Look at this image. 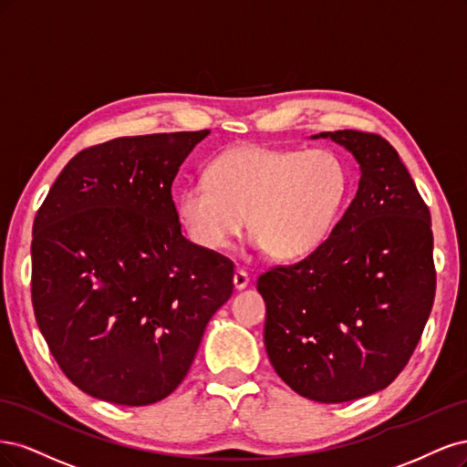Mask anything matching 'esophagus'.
<instances>
[{
  "instance_id": "obj_1",
  "label": "esophagus",
  "mask_w": 467,
  "mask_h": 467,
  "mask_svg": "<svg viewBox=\"0 0 467 467\" xmlns=\"http://www.w3.org/2000/svg\"><path fill=\"white\" fill-rule=\"evenodd\" d=\"M233 281H234V289L243 291V289H246V287H248L250 277H248V274L244 272V269H236V272H234V277H233Z\"/></svg>"
}]
</instances>
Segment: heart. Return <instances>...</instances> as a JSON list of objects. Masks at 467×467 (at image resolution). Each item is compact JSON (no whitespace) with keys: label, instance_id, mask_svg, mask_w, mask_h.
<instances>
[{"label":"heart","instance_id":"heart-1","mask_svg":"<svg viewBox=\"0 0 467 467\" xmlns=\"http://www.w3.org/2000/svg\"><path fill=\"white\" fill-rule=\"evenodd\" d=\"M349 192V167L327 149L238 145L207 164L205 180L180 188L176 217L207 252L227 248L248 217L255 246L275 260H298L324 244Z\"/></svg>","mask_w":467,"mask_h":467}]
</instances>
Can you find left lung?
Returning a JSON list of instances; mask_svg holds the SVG:
<instances>
[{
	"label": "left lung",
	"instance_id": "8db88e82",
	"mask_svg": "<svg viewBox=\"0 0 467 467\" xmlns=\"http://www.w3.org/2000/svg\"><path fill=\"white\" fill-rule=\"evenodd\" d=\"M355 157V200L308 258L258 277L269 360L296 394L320 403L392 384L423 334L436 272L429 207L396 149L357 130L312 135Z\"/></svg>",
	"mask_w": 467,
	"mask_h": 467
}]
</instances>
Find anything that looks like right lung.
Here are the masks:
<instances>
[{"mask_svg":"<svg viewBox=\"0 0 467 467\" xmlns=\"http://www.w3.org/2000/svg\"><path fill=\"white\" fill-rule=\"evenodd\" d=\"M209 130L83 149L33 224V306L56 363L118 405L167 398L233 295L229 258L182 236L172 182Z\"/></svg>","mask_w":467,"mask_h":467,"instance_id":"add662e5","label":"right lung"}]
</instances>
